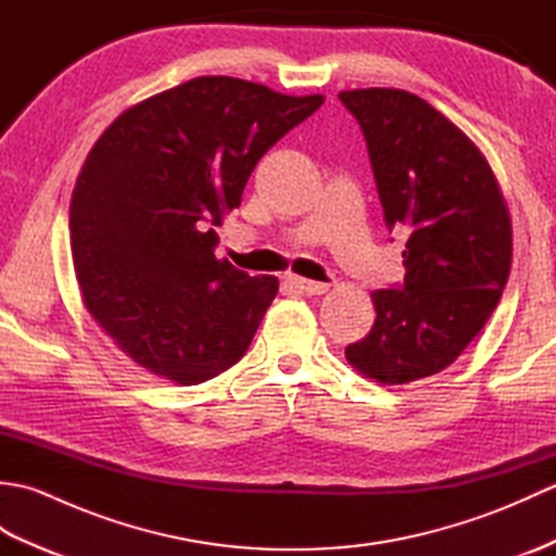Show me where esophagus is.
<instances>
[{
  "label": "esophagus",
  "instance_id": "esophagus-1",
  "mask_svg": "<svg viewBox=\"0 0 556 556\" xmlns=\"http://www.w3.org/2000/svg\"><path fill=\"white\" fill-rule=\"evenodd\" d=\"M291 285L301 289L305 296H323V293L329 291V285H325V281H311L303 277H291Z\"/></svg>",
  "mask_w": 556,
  "mask_h": 556
}]
</instances>
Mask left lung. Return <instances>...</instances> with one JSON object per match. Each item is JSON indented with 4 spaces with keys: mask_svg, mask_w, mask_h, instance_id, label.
Returning <instances> with one entry per match:
<instances>
[{
    "mask_svg": "<svg viewBox=\"0 0 556 556\" xmlns=\"http://www.w3.org/2000/svg\"><path fill=\"white\" fill-rule=\"evenodd\" d=\"M372 162L389 229L408 233L404 287L372 291L375 325L346 346L353 370L384 387L448 368L497 308L511 269V215L488 157L422 98L341 90Z\"/></svg>",
    "mask_w": 556,
    "mask_h": 556,
    "instance_id": "1",
    "label": "left lung"
}]
</instances>
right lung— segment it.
Returning a JSON list of instances; mask_svg holds the SVG:
<instances>
[{"instance_id":"add662e5","label":"right lung","mask_w":556,"mask_h":556,"mask_svg":"<svg viewBox=\"0 0 556 556\" xmlns=\"http://www.w3.org/2000/svg\"><path fill=\"white\" fill-rule=\"evenodd\" d=\"M325 96L200 76L122 112L78 172L68 207L83 305L140 368L200 384L239 363L279 281L215 255L257 160Z\"/></svg>"}]
</instances>
